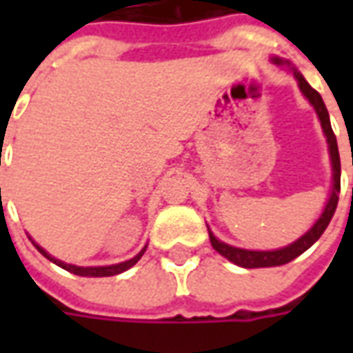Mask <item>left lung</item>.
Here are the masks:
<instances>
[{"mask_svg": "<svg viewBox=\"0 0 353 353\" xmlns=\"http://www.w3.org/2000/svg\"><path fill=\"white\" fill-rule=\"evenodd\" d=\"M276 65H288L293 77L296 79V85L301 88V92L306 100L310 101V105L316 111L319 123H321V130L325 134L327 147H329V159H331V168H333V179H331V192H329V199L325 202L323 212L319 214L316 223L312 225L310 229L304 232L303 236L296 238L295 242L278 248V250H266V252H259V250H244V248H236V245H230L221 242L219 238H215L212 230L208 229L210 234V242L215 252L223 255L225 259H229L230 263L242 266V268H266V266H280L285 265L289 261L296 259L301 253H304L310 245H314L319 240V236L325 232L327 225L333 219L334 210L339 204V192H341V157H339V145H336V138H334L333 128H331V121H329V113L319 92H316L314 88L308 85V81L304 79L303 73L296 70L295 65L291 64L289 60H283L280 57L270 58Z\"/></svg>", "mask_w": 353, "mask_h": 353, "instance_id": "left-lung-1", "label": "left lung"}]
</instances>
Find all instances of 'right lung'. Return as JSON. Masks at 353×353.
Segmentation results:
<instances>
[{"mask_svg": "<svg viewBox=\"0 0 353 353\" xmlns=\"http://www.w3.org/2000/svg\"><path fill=\"white\" fill-rule=\"evenodd\" d=\"M1 191V189H0ZM30 240H32V236H30ZM32 244L37 248V252L41 253V255H45L47 259L50 261V263H54V265H58L60 268H64V270H68V272L72 274H77V276H85V278H103V276H117V274L124 272V270H128V268H132V266L136 265L139 259H141V255L145 253L147 245H143V250L136 255V257H132V259L124 261V263H117V265H108V266H77V265H70V263H64V261L57 259V257H52L49 252H45L41 245L35 244V240H32Z\"/></svg>", "mask_w": 353, "mask_h": 353, "instance_id": "add662e5", "label": "right lung"}]
</instances>
